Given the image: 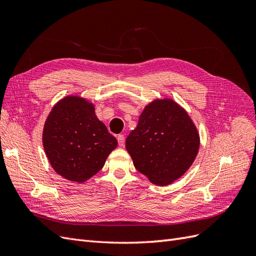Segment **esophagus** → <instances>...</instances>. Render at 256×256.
Segmentation results:
<instances>
[{
  "label": "esophagus",
  "mask_w": 256,
  "mask_h": 256,
  "mask_svg": "<svg viewBox=\"0 0 256 256\" xmlns=\"http://www.w3.org/2000/svg\"><path fill=\"white\" fill-rule=\"evenodd\" d=\"M118 141L120 146L125 145V136H124V134H118Z\"/></svg>",
  "instance_id": "esophagus-1"
}]
</instances>
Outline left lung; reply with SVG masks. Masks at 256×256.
I'll return each instance as SVG.
<instances>
[{
	"mask_svg": "<svg viewBox=\"0 0 256 256\" xmlns=\"http://www.w3.org/2000/svg\"><path fill=\"white\" fill-rule=\"evenodd\" d=\"M198 146L194 124L171 99L154 100L147 106L126 140L136 168L159 186L184 175L194 161Z\"/></svg>",
	"mask_w": 256,
	"mask_h": 256,
	"instance_id": "left-lung-1",
	"label": "left lung"
}]
</instances>
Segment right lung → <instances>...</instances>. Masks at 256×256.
<instances>
[{
	"mask_svg": "<svg viewBox=\"0 0 256 256\" xmlns=\"http://www.w3.org/2000/svg\"><path fill=\"white\" fill-rule=\"evenodd\" d=\"M42 143L54 171L76 182L99 172L118 146V140L97 118L94 106L76 96L54 106L44 122Z\"/></svg>",
	"mask_w": 256,
	"mask_h": 256,
	"instance_id": "right-lung-1",
	"label": "right lung"
}]
</instances>
